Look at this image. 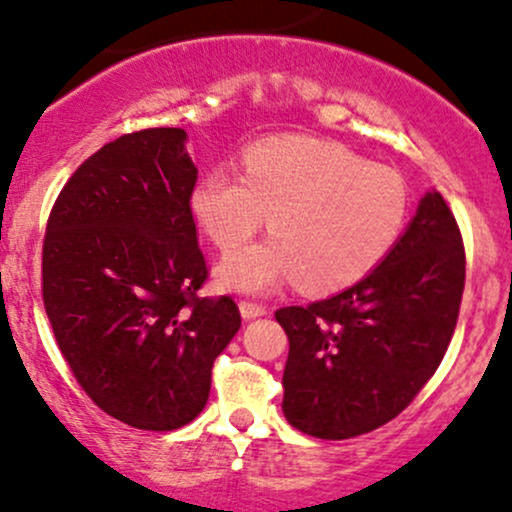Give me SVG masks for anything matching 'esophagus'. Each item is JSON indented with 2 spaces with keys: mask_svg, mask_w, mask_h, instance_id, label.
I'll use <instances>...</instances> for the list:
<instances>
[{
  "mask_svg": "<svg viewBox=\"0 0 512 512\" xmlns=\"http://www.w3.org/2000/svg\"><path fill=\"white\" fill-rule=\"evenodd\" d=\"M240 314L242 319H257V316H265L267 314V306L257 304V301H250V299H242L240 301Z\"/></svg>",
  "mask_w": 512,
  "mask_h": 512,
  "instance_id": "esophagus-1",
  "label": "esophagus"
}]
</instances>
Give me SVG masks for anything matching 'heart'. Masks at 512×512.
Here are the masks:
<instances>
[{
    "instance_id": "obj_1",
    "label": "heart",
    "mask_w": 512,
    "mask_h": 512,
    "mask_svg": "<svg viewBox=\"0 0 512 512\" xmlns=\"http://www.w3.org/2000/svg\"><path fill=\"white\" fill-rule=\"evenodd\" d=\"M410 186L387 166L314 137H272L242 157V179L213 169L193 186L191 213L218 250L262 228L272 240L225 257L218 277L238 292L297 279L304 292L346 289L373 272L410 218Z\"/></svg>"
}]
</instances>
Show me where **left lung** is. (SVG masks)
<instances>
[{
    "mask_svg": "<svg viewBox=\"0 0 512 512\" xmlns=\"http://www.w3.org/2000/svg\"><path fill=\"white\" fill-rule=\"evenodd\" d=\"M464 279L461 230L441 193L429 191L395 247L358 284L274 314L289 338L287 422L336 441L395 419L449 348Z\"/></svg>",
    "mask_w": 512,
    "mask_h": 512,
    "instance_id": "8db88e82",
    "label": "left lung"
}]
</instances>
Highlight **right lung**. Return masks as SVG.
I'll list each match as a JSON object with an SVG mask.
<instances>
[{"label": "right lung", "instance_id": "add662e5", "mask_svg": "<svg viewBox=\"0 0 512 512\" xmlns=\"http://www.w3.org/2000/svg\"><path fill=\"white\" fill-rule=\"evenodd\" d=\"M196 179L184 129L122 134L75 169L43 238V306L63 358L102 412L147 432L201 414L213 360L240 328L233 299L198 297Z\"/></svg>", "mask_w": 512, "mask_h": 512}]
</instances>
